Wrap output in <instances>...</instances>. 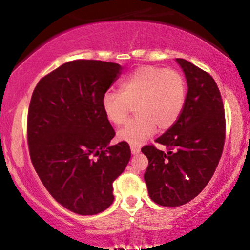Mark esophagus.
Returning <instances> with one entry per match:
<instances>
[{"instance_id": "1", "label": "esophagus", "mask_w": 250, "mask_h": 250, "mask_svg": "<svg viewBox=\"0 0 250 250\" xmlns=\"http://www.w3.org/2000/svg\"><path fill=\"white\" fill-rule=\"evenodd\" d=\"M131 152L133 153V155H136V153L140 152V148L135 146H131Z\"/></svg>"}]
</instances>
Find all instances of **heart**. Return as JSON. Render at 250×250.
<instances>
[{
    "mask_svg": "<svg viewBox=\"0 0 250 250\" xmlns=\"http://www.w3.org/2000/svg\"><path fill=\"white\" fill-rule=\"evenodd\" d=\"M187 84L179 71L155 66L135 69L121 84V92L107 91L101 100L105 118L115 125L127 121L133 105L136 117L118 132V139L140 146L180 118L186 104Z\"/></svg>",
    "mask_w": 250,
    "mask_h": 250,
    "instance_id": "heart-1",
    "label": "heart"
}]
</instances>
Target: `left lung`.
Wrapping results in <instances>:
<instances>
[{
  "label": "left lung",
  "mask_w": 250,
  "mask_h": 250,
  "mask_svg": "<svg viewBox=\"0 0 250 250\" xmlns=\"http://www.w3.org/2000/svg\"><path fill=\"white\" fill-rule=\"evenodd\" d=\"M186 74L188 93L180 118L153 145L141 151L149 160L145 173L148 192L156 204L177 207L196 198L220 162L225 141V114L214 78L184 59H176Z\"/></svg>",
  "instance_id": "left-lung-1"
}]
</instances>
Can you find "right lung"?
Wrapping results in <instances>:
<instances>
[{
	"mask_svg": "<svg viewBox=\"0 0 250 250\" xmlns=\"http://www.w3.org/2000/svg\"><path fill=\"white\" fill-rule=\"evenodd\" d=\"M122 66L100 60L61 64L37 83L27 118L29 155L51 196L80 215H95L114 201L112 183L131 158L115 136L101 100Z\"/></svg>",
	"mask_w": 250,
	"mask_h": 250,
	"instance_id": "1",
	"label": "right lung"
}]
</instances>
